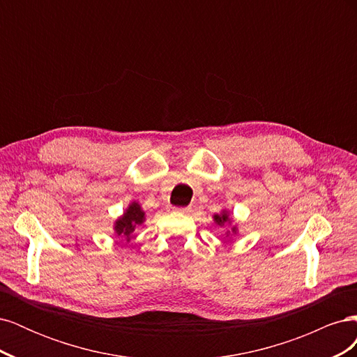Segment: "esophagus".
<instances>
[{
    "label": "esophagus",
    "mask_w": 357,
    "mask_h": 357,
    "mask_svg": "<svg viewBox=\"0 0 357 357\" xmlns=\"http://www.w3.org/2000/svg\"><path fill=\"white\" fill-rule=\"evenodd\" d=\"M172 210L177 211V213H183V214H185V213H189V211H190V207H174Z\"/></svg>",
    "instance_id": "1"
}]
</instances>
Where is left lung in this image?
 I'll use <instances>...</instances> for the list:
<instances>
[{
  "instance_id": "8db88e82",
  "label": "left lung",
  "mask_w": 357,
  "mask_h": 357,
  "mask_svg": "<svg viewBox=\"0 0 357 357\" xmlns=\"http://www.w3.org/2000/svg\"><path fill=\"white\" fill-rule=\"evenodd\" d=\"M214 220L218 222V225H223V223H226V222H229V215H228V213H222L220 215L219 214H215L214 215ZM235 231V229H234Z\"/></svg>"
}]
</instances>
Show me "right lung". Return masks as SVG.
<instances>
[{"label":"right lung","instance_id":"1","mask_svg":"<svg viewBox=\"0 0 357 357\" xmlns=\"http://www.w3.org/2000/svg\"><path fill=\"white\" fill-rule=\"evenodd\" d=\"M144 222V213L139 208L137 202L129 205V208L123 214V218L119 219L114 225V231L117 235L126 236L129 240V235H131L135 229L137 225H142Z\"/></svg>","mask_w":357,"mask_h":357}]
</instances>
